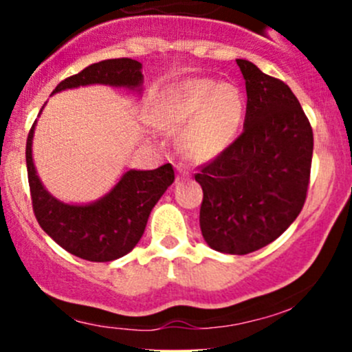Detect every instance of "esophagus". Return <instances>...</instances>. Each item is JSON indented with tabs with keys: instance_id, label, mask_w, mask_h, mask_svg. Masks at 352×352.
Here are the masks:
<instances>
[{
	"instance_id": "esophagus-1",
	"label": "esophagus",
	"mask_w": 352,
	"mask_h": 352,
	"mask_svg": "<svg viewBox=\"0 0 352 352\" xmlns=\"http://www.w3.org/2000/svg\"><path fill=\"white\" fill-rule=\"evenodd\" d=\"M179 173H180V175H182V177H187V172H186V170H184V168H179Z\"/></svg>"
}]
</instances>
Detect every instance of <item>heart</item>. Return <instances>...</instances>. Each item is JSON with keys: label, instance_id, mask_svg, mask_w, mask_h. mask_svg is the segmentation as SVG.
<instances>
[{"label": "heart", "instance_id": "obj_1", "mask_svg": "<svg viewBox=\"0 0 352 352\" xmlns=\"http://www.w3.org/2000/svg\"><path fill=\"white\" fill-rule=\"evenodd\" d=\"M239 87L211 78H190L172 88L163 107V122L182 127L180 146L187 158L209 162L236 140L245 116Z\"/></svg>", "mask_w": 352, "mask_h": 352}]
</instances>
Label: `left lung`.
Masks as SVG:
<instances>
[{
	"mask_svg": "<svg viewBox=\"0 0 352 352\" xmlns=\"http://www.w3.org/2000/svg\"><path fill=\"white\" fill-rule=\"evenodd\" d=\"M247 88L243 133L196 173L206 243L245 255L286 232L305 204L314 131L291 88L236 59Z\"/></svg>",
	"mask_w": 352,
	"mask_h": 352,
	"instance_id": "8db88e82",
	"label": "left lung"
}]
</instances>
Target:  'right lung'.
Masks as SVG:
<instances>
[{"instance_id":"right-lung-1","label":"right lung","mask_w":352,"mask_h":352,"mask_svg":"<svg viewBox=\"0 0 352 352\" xmlns=\"http://www.w3.org/2000/svg\"><path fill=\"white\" fill-rule=\"evenodd\" d=\"M143 65L129 58L107 59L66 78L52 91L109 85L141 94ZM42 112V109H41ZM35 124L27 138V172L32 206L41 228L65 250L90 262H110L129 254L143 236L151 209L175 180L170 163L155 170H127L105 196L88 204H67L42 186L32 158Z\"/></svg>"}]
</instances>
